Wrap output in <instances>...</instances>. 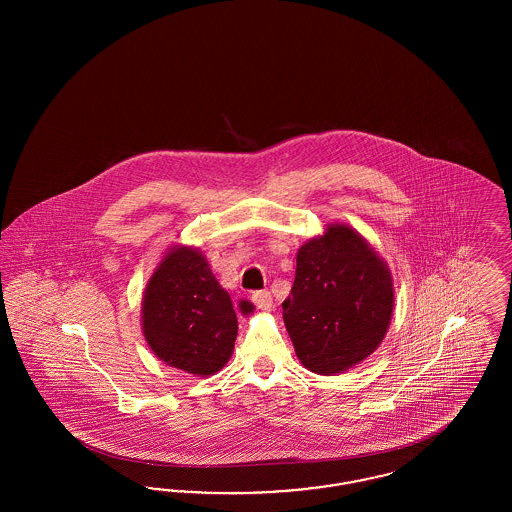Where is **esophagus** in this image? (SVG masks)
<instances>
[{"label": "esophagus", "instance_id": "obj_1", "mask_svg": "<svg viewBox=\"0 0 512 512\" xmlns=\"http://www.w3.org/2000/svg\"><path fill=\"white\" fill-rule=\"evenodd\" d=\"M251 301H253V305H255L257 309H261V311H268V309L272 307V295H270L268 290L253 292V295H251Z\"/></svg>", "mask_w": 512, "mask_h": 512}]
</instances>
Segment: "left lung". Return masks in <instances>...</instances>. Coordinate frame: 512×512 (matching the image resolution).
Masks as SVG:
<instances>
[{"instance_id": "8db88e82", "label": "left lung", "mask_w": 512, "mask_h": 512, "mask_svg": "<svg viewBox=\"0 0 512 512\" xmlns=\"http://www.w3.org/2000/svg\"><path fill=\"white\" fill-rule=\"evenodd\" d=\"M282 307L299 361L324 376L343 372L388 332L390 270L355 230L336 224L297 251L292 292Z\"/></svg>"}]
</instances>
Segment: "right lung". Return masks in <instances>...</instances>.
<instances>
[{
    "label": "right lung",
    "mask_w": 512,
    "mask_h": 512,
    "mask_svg": "<svg viewBox=\"0 0 512 512\" xmlns=\"http://www.w3.org/2000/svg\"><path fill=\"white\" fill-rule=\"evenodd\" d=\"M245 313L253 305L242 303ZM144 336L167 365L195 376L215 374L234 351L238 317L197 249H172L147 284Z\"/></svg>",
    "instance_id": "obj_1"
}]
</instances>
